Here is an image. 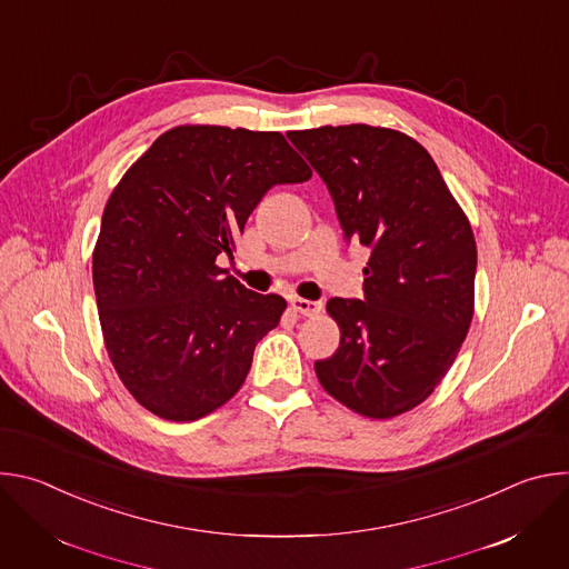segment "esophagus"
<instances>
[{"mask_svg": "<svg viewBox=\"0 0 569 569\" xmlns=\"http://www.w3.org/2000/svg\"><path fill=\"white\" fill-rule=\"evenodd\" d=\"M290 308H292L295 312L303 315V317H315V315H319L321 303L308 301V299H301V297H292V299H290Z\"/></svg>", "mask_w": 569, "mask_h": 569, "instance_id": "obj_1", "label": "esophagus"}]
</instances>
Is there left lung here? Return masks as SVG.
Here are the masks:
<instances>
[{
  "label": "left lung",
  "mask_w": 569,
  "mask_h": 569,
  "mask_svg": "<svg viewBox=\"0 0 569 569\" xmlns=\"http://www.w3.org/2000/svg\"><path fill=\"white\" fill-rule=\"evenodd\" d=\"M288 139L327 182L345 236L371 250L365 301L327 303L340 347L315 373L360 417L410 412L443 380L470 329L472 227L430 152L405 132L351 123Z\"/></svg>",
  "instance_id": "left-lung-1"
}]
</instances>
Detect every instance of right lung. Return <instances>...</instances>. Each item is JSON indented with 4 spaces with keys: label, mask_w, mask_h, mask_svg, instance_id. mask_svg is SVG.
<instances>
[{
    "label": "right lung",
    "mask_w": 569,
    "mask_h": 569,
    "mask_svg": "<svg viewBox=\"0 0 569 569\" xmlns=\"http://www.w3.org/2000/svg\"><path fill=\"white\" fill-rule=\"evenodd\" d=\"M312 171L281 132L178 126L108 198L92 279L108 356L159 419L198 421L248 378L257 342L286 299L248 290L216 266L274 184Z\"/></svg>",
    "instance_id": "obj_1"
}]
</instances>
